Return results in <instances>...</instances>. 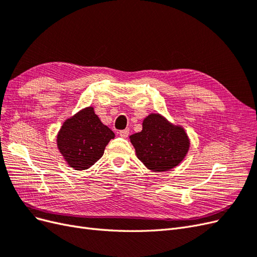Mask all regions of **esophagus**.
Returning <instances> with one entry per match:
<instances>
[{"label":"esophagus","mask_w":257,"mask_h":257,"mask_svg":"<svg viewBox=\"0 0 257 257\" xmlns=\"http://www.w3.org/2000/svg\"><path fill=\"white\" fill-rule=\"evenodd\" d=\"M120 136L122 137V138H126L127 136H128V134H130V130H123V131H120Z\"/></svg>","instance_id":"1"}]
</instances>
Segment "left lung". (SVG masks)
Instances as JSON below:
<instances>
[{"instance_id": "obj_1", "label": "left lung", "mask_w": 257, "mask_h": 257, "mask_svg": "<svg viewBox=\"0 0 257 257\" xmlns=\"http://www.w3.org/2000/svg\"><path fill=\"white\" fill-rule=\"evenodd\" d=\"M137 158L152 172H167L178 166L190 149L184 128L170 123L160 113H150L143 121V130L130 136Z\"/></svg>"}]
</instances>
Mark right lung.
<instances>
[{"label": "right lung", "instance_id": "1", "mask_svg": "<svg viewBox=\"0 0 257 257\" xmlns=\"http://www.w3.org/2000/svg\"><path fill=\"white\" fill-rule=\"evenodd\" d=\"M112 138L113 132L104 125L90 106L64 121L57 135V146L68 166L84 170L103 157Z\"/></svg>", "mask_w": 257, "mask_h": 257}]
</instances>
